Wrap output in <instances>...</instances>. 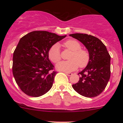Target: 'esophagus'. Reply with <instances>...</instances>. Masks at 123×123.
<instances>
[{"mask_svg": "<svg viewBox=\"0 0 123 123\" xmlns=\"http://www.w3.org/2000/svg\"><path fill=\"white\" fill-rule=\"evenodd\" d=\"M65 74H66V75H67V76H70L72 75V73H69V72H65Z\"/></svg>", "mask_w": 123, "mask_h": 123, "instance_id": "obj_1", "label": "esophagus"}]
</instances>
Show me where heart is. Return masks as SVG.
<instances>
[{"mask_svg": "<svg viewBox=\"0 0 123 123\" xmlns=\"http://www.w3.org/2000/svg\"><path fill=\"white\" fill-rule=\"evenodd\" d=\"M63 46L72 51L69 56V61H63L58 63L56 68L58 70L70 72L80 68L86 67L90 61V54L87 50L81 49V45L78 41L70 39L66 41ZM49 59L54 63H57L61 58L60 47L58 44L52 46L48 53Z\"/></svg>", "mask_w": 123, "mask_h": 123, "instance_id": "obj_1", "label": "heart"}]
</instances>
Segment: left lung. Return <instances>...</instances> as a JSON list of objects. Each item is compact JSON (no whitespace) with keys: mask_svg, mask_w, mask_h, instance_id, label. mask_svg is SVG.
<instances>
[{"mask_svg":"<svg viewBox=\"0 0 123 123\" xmlns=\"http://www.w3.org/2000/svg\"><path fill=\"white\" fill-rule=\"evenodd\" d=\"M69 36L82 43L90 54L88 64L78 73L79 80L72 87L84 97H97L105 90L111 77V56L104 44L95 36L83 33Z\"/></svg>","mask_w":123,"mask_h":123,"instance_id":"8db88e82","label":"left lung"}]
</instances>
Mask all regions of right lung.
Wrapping results in <instances>:
<instances>
[{
    "mask_svg": "<svg viewBox=\"0 0 123 123\" xmlns=\"http://www.w3.org/2000/svg\"><path fill=\"white\" fill-rule=\"evenodd\" d=\"M47 31H33L18 42L13 53L12 73L26 95L38 97L50 90L57 72L49 58L52 46L65 38Z\"/></svg>",
    "mask_w": 123,
    "mask_h": 123,
    "instance_id": "obj_1",
    "label": "right lung"
}]
</instances>
